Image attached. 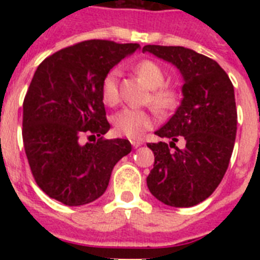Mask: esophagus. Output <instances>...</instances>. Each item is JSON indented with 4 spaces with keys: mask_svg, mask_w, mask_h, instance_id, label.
Segmentation results:
<instances>
[{
    "mask_svg": "<svg viewBox=\"0 0 260 260\" xmlns=\"http://www.w3.org/2000/svg\"><path fill=\"white\" fill-rule=\"evenodd\" d=\"M132 144H133V147H134V148H138V147H141L143 143H142L141 141H135V139H133Z\"/></svg>",
    "mask_w": 260,
    "mask_h": 260,
    "instance_id": "obj_1",
    "label": "esophagus"
}]
</instances>
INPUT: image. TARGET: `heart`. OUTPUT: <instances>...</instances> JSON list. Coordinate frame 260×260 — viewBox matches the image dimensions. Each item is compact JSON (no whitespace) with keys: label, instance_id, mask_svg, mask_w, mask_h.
<instances>
[{"label":"heart","instance_id":"b5f03b06","mask_svg":"<svg viewBox=\"0 0 260 260\" xmlns=\"http://www.w3.org/2000/svg\"><path fill=\"white\" fill-rule=\"evenodd\" d=\"M135 73L143 80L146 86L151 88L148 102L160 113H167L178 104V93L176 89L164 86L167 77L161 66L153 61H142L135 66ZM118 70H110L103 79L102 99L109 107H114L119 102ZM114 130L118 135L137 139L153 126V116L144 109L125 108L113 116Z\"/></svg>","mask_w":260,"mask_h":260}]
</instances>
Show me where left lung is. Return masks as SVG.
<instances>
[{"label": "left lung", "instance_id": "obj_1", "mask_svg": "<svg viewBox=\"0 0 260 260\" xmlns=\"http://www.w3.org/2000/svg\"><path fill=\"white\" fill-rule=\"evenodd\" d=\"M142 50L173 63L183 78L181 105L155 133L171 142L147 144L155 155L147 186L167 206L192 207L215 191L231 161L237 133L233 84L217 62L192 49L146 45ZM180 137L183 149L175 146Z\"/></svg>", "mask_w": 260, "mask_h": 260}]
</instances>
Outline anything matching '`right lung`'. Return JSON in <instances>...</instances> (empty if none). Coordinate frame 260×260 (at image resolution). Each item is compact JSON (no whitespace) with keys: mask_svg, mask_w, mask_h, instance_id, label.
Wrapping results in <instances>:
<instances>
[{"mask_svg":"<svg viewBox=\"0 0 260 260\" xmlns=\"http://www.w3.org/2000/svg\"><path fill=\"white\" fill-rule=\"evenodd\" d=\"M139 44L87 40L47 57L23 102L22 137L32 176L43 191L66 206H83L105 192L127 139H103L110 128L102 99L109 70ZM99 137L83 143V138Z\"/></svg>","mask_w":260,"mask_h":260,"instance_id":"obj_1","label":"right lung"}]
</instances>
